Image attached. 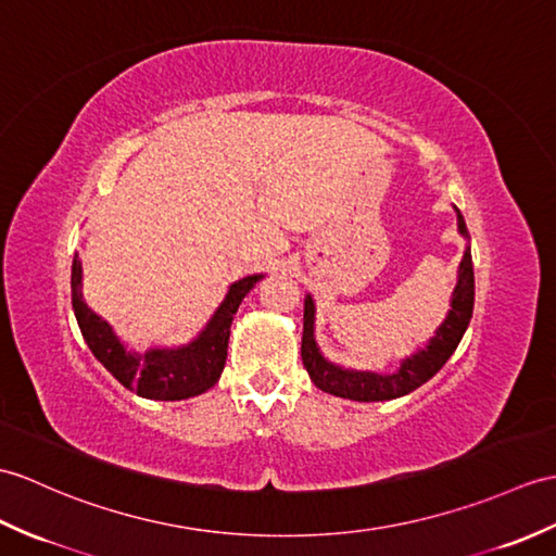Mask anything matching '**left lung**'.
Here are the masks:
<instances>
[{
    "label": "left lung",
    "mask_w": 556,
    "mask_h": 556,
    "mask_svg": "<svg viewBox=\"0 0 556 556\" xmlns=\"http://www.w3.org/2000/svg\"><path fill=\"white\" fill-rule=\"evenodd\" d=\"M457 213V231L469 241L467 225H464L462 213ZM303 343L301 355L303 365L315 381L317 389L345 400H357V403H379V400H395L419 389L421 383L429 381L435 371L447 363L450 355L457 351V345L469 327L473 313V265H471V247L464 249L462 263L457 269V283L450 295V309L443 325L435 329L433 337L426 341L415 353L405 357L400 367L391 374L351 369L331 363L321 355L315 339V301L313 295L305 293L303 303Z\"/></svg>",
    "instance_id": "obj_1"
}]
</instances>
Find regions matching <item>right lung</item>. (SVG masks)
<instances>
[{"label": "right lung", "instance_id": "add662e5", "mask_svg": "<svg viewBox=\"0 0 556 556\" xmlns=\"http://www.w3.org/2000/svg\"><path fill=\"white\" fill-rule=\"evenodd\" d=\"M265 275H249L229 283L223 303L215 307L205 327L189 343L151 345L139 353L135 348H127L109 321L85 303L83 261L75 253L71 273L73 313L89 351L125 389L147 400H187L217 383L227 359L231 319L247 293Z\"/></svg>", "mask_w": 556, "mask_h": 556}]
</instances>
